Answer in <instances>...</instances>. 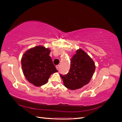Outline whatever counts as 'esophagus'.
Returning a JSON list of instances; mask_svg holds the SVG:
<instances>
[{"label":"esophagus","instance_id":"esophagus-1","mask_svg":"<svg viewBox=\"0 0 122 122\" xmlns=\"http://www.w3.org/2000/svg\"><path fill=\"white\" fill-rule=\"evenodd\" d=\"M59 67H60V66H59V65H57V66H56V69H57V70H58V69H59Z\"/></svg>","mask_w":122,"mask_h":122}]
</instances>
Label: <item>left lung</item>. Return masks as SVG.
I'll return each instance as SVG.
<instances>
[{"instance_id": "1", "label": "left lung", "mask_w": 122, "mask_h": 122, "mask_svg": "<svg viewBox=\"0 0 122 122\" xmlns=\"http://www.w3.org/2000/svg\"><path fill=\"white\" fill-rule=\"evenodd\" d=\"M93 60L81 49L76 50L71 60L67 74L60 75L65 87L71 90L81 88L90 81L95 71Z\"/></svg>"}]
</instances>
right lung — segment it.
Instances as JSON below:
<instances>
[{
  "label": "right lung",
  "instance_id": "add662e5",
  "mask_svg": "<svg viewBox=\"0 0 122 122\" xmlns=\"http://www.w3.org/2000/svg\"><path fill=\"white\" fill-rule=\"evenodd\" d=\"M50 49L40 45L28 49L21 58L23 74L36 86L47 83L50 75L58 71L49 56Z\"/></svg>",
  "mask_w": 122,
  "mask_h": 122
}]
</instances>
